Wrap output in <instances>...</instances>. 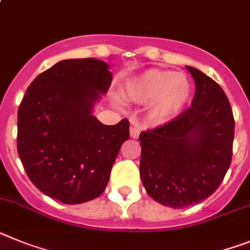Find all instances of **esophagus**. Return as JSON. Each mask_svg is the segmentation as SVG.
I'll return each instance as SVG.
<instances>
[{
    "label": "esophagus",
    "instance_id": "34e87169",
    "mask_svg": "<svg viewBox=\"0 0 250 250\" xmlns=\"http://www.w3.org/2000/svg\"><path fill=\"white\" fill-rule=\"evenodd\" d=\"M140 133H141V131L137 125H133V127H131V129H129V134H131L132 138H138Z\"/></svg>",
    "mask_w": 250,
    "mask_h": 250
}]
</instances>
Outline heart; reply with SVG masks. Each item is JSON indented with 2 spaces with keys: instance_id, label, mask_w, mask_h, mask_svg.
Instances as JSON below:
<instances>
[{
  "instance_id": "b5f03b06",
  "label": "heart",
  "mask_w": 250,
  "mask_h": 250,
  "mask_svg": "<svg viewBox=\"0 0 250 250\" xmlns=\"http://www.w3.org/2000/svg\"><path fill=\"white\" fill-rule=\"evenodd\" d=\"M128 99L148 104V117L162 123L176 116L188 104L191 95L188 78L180 71L149 69L125 82L123 86Z\"/></svg>"
}]
</instances>
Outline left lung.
Wrapping results in <instances>:
<instances>
[{
	"label": "left lung",
	"mask_w": 250,
	"mask_h": 250,
	"mask_svg": "<svg viewBox=\"0 0 250 250\" xmlns=\"http://www.w3.org/2000/svg\"><path fill=\"white\" fill-rule=\"evenodd\" d=\"M191 107L171 122L140 134V173L147 194L173 209L200 203L224 179L231 164L233 110L224 90L203 71Z\"/></svg>",
	"instance_id": "obj_1"
}]
</instances>
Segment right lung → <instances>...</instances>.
Wrapping results in <instances>:
<instances>
[{"label":"right lung","instance_id":"right-lung-1","mask_svg":"<svg viewBox=\"0 0 250 250\" xmlns=\"http://www.w3.org/2000/svg\"><path fill=\"white\" fill-rule=\"evenodd\" d=\"M112 83L101 60H62L35 78L17 114V151L29 179L62 204H82L102 194L129 122L101 123L95 102Z\"/></svg>","mask_w":250,"mask_h":250}]
</instances>
